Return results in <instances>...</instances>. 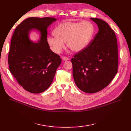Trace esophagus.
<instances>
[{
	"label": "esophagus",
	"instance_id": "esophagus-1",
	"mask_svg": "<svg viewBox=\"0 0 131 131\" xmlns=\"http://www.w3.org/2000/svg\"><path fill=\"white\" fill-rule=\"evenodd\" d=\"M62 60L63 61H67L68 60H69V58L68 57H62Z\"/></svg>",
	"mask_w": 131,
	"mask_h": 131
}]
</instances>
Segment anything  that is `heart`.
<instances>
[{"instance_id":"obj_1","label":"heart","mask_w":131,"mask_h":131,"mask_svg":"<svg viewBox=\"0 0 131 131\" xmlns=\"http://www.w3.org/2000/svg\"><path fill=\"white\" fill-rule=\"evenodd\" d=\"M94 32V26L90 22H65L55 28V36H48L47 41L56 54L63 50L64 42L73 52H78L89 45Z\"/></svg>"}]
</instances>
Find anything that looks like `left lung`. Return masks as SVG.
I'll return each instance as SVG.
<instances>
[{"label":"left lung","instance_id":"left-lung-1","mask_svg":"<svg viewBox=\"0 0 131 131\" xmlns=\"http://www.w3.org/2000/svg\"><path fill=\"white\" fill-rule=\"evenodd\" d=\"M90 19L99 32L88 46L71 59L72 74L81 91L94 93L107 87L118 71V45L115 32L104 21Z\"/></svg>","mask_w":131,"mask_h":131}]
</instances>
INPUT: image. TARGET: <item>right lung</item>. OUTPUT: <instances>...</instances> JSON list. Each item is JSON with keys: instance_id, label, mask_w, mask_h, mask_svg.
Wrapping results in <instances>:
<instances>
[{"instance_id": "obj_1", "label": "right lung", "mask_w": 131, "mask_h": 131, "mask_svg": "<svg viewBox=\"0 0 131 131\" xmlns=\"http://www.w3.org/2000/svg\"><path fill=\"white\" fill-rule=\"evenodd\" d=\"M54 17H29L16 27L12 37L8 57L9 69L17 82L29 92L38 94L51 85L61 59L52 52L47 41V28L57 21ZM37 29L40 39L29 38L31 30Z\"/></svg>"}]
</instances>
